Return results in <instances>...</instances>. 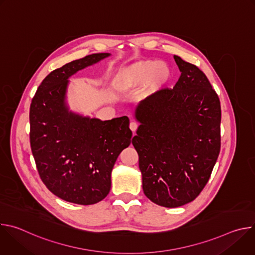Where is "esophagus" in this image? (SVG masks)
<instances>
[{
  "mask_svg": "<svg viewBox=\"0 0 255 255\" xmlns=\"http://www.w3.org/2000/svg\"><path fill=\"white\" fill-rule=\"evenodd\" d=\"M130 129L133 131V132H135L136 130H137V128H138V124L136 123V122H134V121H132L131 123H130Z\"/></svg>",
  "mask_w": 255,
  "mask_h": 255,
  "instance_id": "34e87169",
  "label": "esophagus"
}]
</instances>
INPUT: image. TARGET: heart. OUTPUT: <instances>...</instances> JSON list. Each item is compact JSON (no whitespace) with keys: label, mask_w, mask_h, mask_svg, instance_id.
I'll return each instance as SVG.
<instances>
[{"label":"heart","mask_w":255,"mask_h":255,"mask_svg":"<svg viewBox=\"0 0 255 255\" xmlns=\"http://www.w3.org/2000/svg\"><path fill=\"white\" fill-rule=\"evenodd\" d=\"M170 77L169 67L156 60H139L121 68L115 77V87L122 93H132L144 85V91L159 90Z\"/></svg>","instance_id":"heart-1"}]
</instances>
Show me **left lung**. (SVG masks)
<instances>
[{"label": "left lung", "mask_w": 255, "mask_h": 255, "mask_svg": "<svg viewBox=\"0 0 255 255\" xmlns=\"http://www.w3.org/2000/svg\"><path fill=\"white\" fill-rule=\"evenodd\" d=\"M180 77L140 102L132 144L143 192L153 203L176 208L194 201L211 176L221 147L220 100L204 72L173 56Z\"/></svg>", "instance_id": "obj_1"}]
</instances>
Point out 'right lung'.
Here are the masks:
<instances>
[{
	"mask_svg": "<svg viewBox=\"0 0 255 255\" xmlns=\"http://www.w3.org/2000/svg\"><path fill=\"white\" fill-rule=\"evenodd\" d=\"M110 56L94 53L54 69L42 81L30 105V145L46 188L58 198L93 205L107 197L111 172L131 143L126 116L108 121L68 111V78Z\"/></svg>",
	"mask_w": 255,
	"mask_h": 255,
	"instance_id": "right-lung-1",
	"label": "right lung"
}]
</instances>
